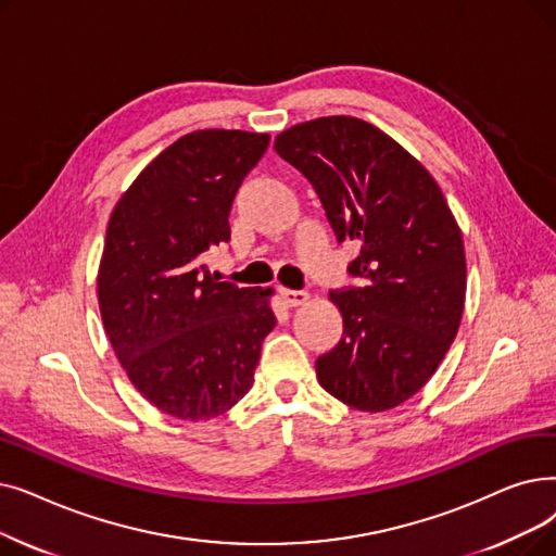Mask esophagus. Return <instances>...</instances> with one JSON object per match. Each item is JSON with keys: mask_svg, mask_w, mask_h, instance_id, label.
<instances>
[{"mask_svg": "<svg viewBox=\"0 0 556 556\" xmlns=\"http://www.w3.org/2000/svg\"><path fill=\"white\" fill-rule=\"evenodd\" d=\"M279 295L288 306H302L308 302L306 291H291V288H279Z\"/></svg>", "mask_w": 556, "mask_h": 556, "instance_id": "1", "label": "esophagus"}]
</instances>
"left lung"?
<instances>
[{
    "instance_id": "8db88e82",
    "label": "left lung",
    "mask_w": 556,
    "mask_h": 556,
    "mask_svg": "<svg viewBox=\"0 0 556 556\" xmlns=\"http://www.w3.org/2000/svg\"><path fill=\"white\" fill-rule=\"evenodd\" d=\"M275 150L318 192L338 243H361L348 265L358 283L329 293L343 336L318 356V381L358 412L393 408L437 372L458 331L462 231L422 163L364 119H311L281 131Z\"/></svg>"
}]
</instances>
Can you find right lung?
Masks as SVG:
<instances>
[{"label": "right lung", "mask_w": 556, "mask_h": 556, "mask_svg": "<svg viewBox=\"0 0 556 556\" xmlns=\"http://www.w3.org/2000/svg\"><path fill=\"white\" fill-rule=\"evenodd\" d=\"M268 134L202 129L175 140L115 204L98 275L102 323L144 400L181 420L223 416L254 381L277 323L261 288L218 281L236 192Z\"/></svg>", "instance_id": "obj_1"}]
</instances>
